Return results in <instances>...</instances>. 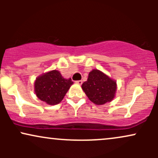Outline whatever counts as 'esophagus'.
Segmentation results:
<instances>
[{
    "label": "esophagus",
    "mask_w": 158,
    "mask_h": 158,
    "mask_svg": "<svg viewBox=\"0 0 158 158\" xmlns=\"http://www.w3.org/2000/svg\"><path fill=\"white\" fill-rule=\"evenodd\" d=\"M76 83H77V84H78V85H81V84H82V81H81V80H78V81H76Z\"/></svg>",
    "instance_id": "obj_1"
}]
</instances>
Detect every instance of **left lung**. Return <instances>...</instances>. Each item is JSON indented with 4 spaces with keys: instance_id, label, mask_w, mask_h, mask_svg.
Wrapping results in <instances>:
<instances>
[{
    "instance_id": "left-lung-1",
    "label": "left lung",
    "mask_w": 158,
    "mask_h": 158,
    "mask_svg": "<svg viewBox=\"0 0 158 158\" xmlns=\"http://www.w3.org/2000/svg\"><path fill=\"white\" fill-rule=\"evenodd\" d=\"M88 99L96 105H104L115 97L117 82L99 70H93L81 85Z\"/></svg>"
}]
</instances>
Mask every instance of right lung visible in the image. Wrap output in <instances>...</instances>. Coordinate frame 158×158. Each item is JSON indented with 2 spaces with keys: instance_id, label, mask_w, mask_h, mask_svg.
Segmentation results:
<instances>
[{
  "instance_id": "add662e5",
  "label": "right lung",
  "mask_w": 158,
  "mask_h": 158,
  "mask_svg": "<svg viewBox=\"0 0 158 158\" xmlns=\"http://www.w3.org/2000/svg\"><path fill=\"white\" fill-rule=\"evenodd\" d=\"M71 79H64L61 73L54 70L39 76L35 81L37 97L48 105L59 104L73 85Z\"/></svg>"
}]
</instances>
